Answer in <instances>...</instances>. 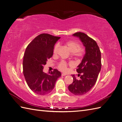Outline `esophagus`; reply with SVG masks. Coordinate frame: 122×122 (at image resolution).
I'll return each mask as SVG.
<instances>
[{"instance_id": "1", "label": "esophagus", "mask_w": 122, "mask_h": 122, "mask_svg": "<svg viewBox=\"0 0 122 122\" xmlns=\"http://www.w3.org/2000/svg\"><path fill=\"white\" fill-rule=\"evenodd\" d=\"M66 75H67V74H65V73H62L61 74V76H66Z\"/></svg>"}]
</instances>
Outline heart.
<instances>
[{"label": "heart", "mask_w": 122, "mask_h": 122, "mask_svg": "<svg viewBox=\"0 0 122 122\" xmlns=\"http://www.w3.org/2000/svg\"><path fill=\"white\" fill-rule=\"evenodd\" d=\"M66 45L68 48L69 51L72 53H74L75 55L77 56H80L82 54V51L80 49V44L74 41H70L66 43ZM58 45H56L55 46L53 50V53L55 54L56 53L57 50L58 49ZM58 68L62 71H66L67 69L68 64L66 62L62 61L58 64Z\"/></svg>", "instance_id": "obj_1"}]
</instances>
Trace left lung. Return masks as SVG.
<instances>
[{
	"label": "left lung",
	"mask_w": 122,
	"mask_h": 122,
	"mask_svg": "<svg viewBox=\"0 0 122 122\" xmlns=\"http://www.w3.org/2000/svg\"><path fill=\"white\" fill-rule=\"evenodd\" d=\"M73 36L82 43L86 53L76 70L80 78L77 79L74 75H72L73 82L69 85L68 89L75 95H83L89 92L97 81L101 68V54L95 41L84 33L76 32Z\"/></svg>",
	"instance_id": "left-lung-1"
}]
</instances>
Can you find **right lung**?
<instances>
[{
  "label": "right lung",
  "instance_id": "1",
  "mask_svg": "<svg viewBox=\"0 0 122 122\" xmlns=\"http://www.w3.org/2000/svg\"><path fill=\"white\" fill-rule=\"evenodd\" d=\"M61 38L47 34L36 37L26 48L23 61V74L28 86L35 93L45 95L54 87L61 73L54 69L50 74L43 72L48 59L52 56L54 46Z\"/></svg>",
  "mask_w": 122,
  "mask_h": 122
}]
</instances>
